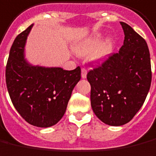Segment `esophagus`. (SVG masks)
I'll return each instance as SVG.
<instances>
[{"label": "esophagus", "mask_w": 156, "mask_h": 156, "mask_svg": "<svg viewBox=\"0 0 156 156\" xmlns=\"http://www.w3.org/2000/svg\"><path fill=\"white\" fill-rule=\"evenodd\" d=\"M87 70L85 69V68H82L81 69V77L85 79L86 77H87Z\"/></svg>", "instance_id": "esophagus-1"}]
</instances>
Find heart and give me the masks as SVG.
I'll return each instance as SVG.
<instances>
[{"instance_id": "obj_1", "label": "heart", "mask_w": 156, "mask_h": 156, "mask_svg": "<svg viewBox=\"0 0 156 156\" xmlns=\"http://www.w3.org/2000/svg\"><path fill=\"white\" fill-rule=\"evenodd\" d=\"M102 35L96 34L89 38L83 40L76 45V52L80 56H88L94 53V58L98 60L103 59L109 55L111 51V43L108 41L101 45Z\"/></svg>"}]
</instances>
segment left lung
<instances>
[{
    "label": "left lung",
    "instance_id": "1",
    "mask_svg": "<svg viewBox=\"0 0 156 156\" xmlns=\"http://www.w3.org/2000/svg\"><path fill=\"white\" fill-rule=\"evenodd\" d=\"M123 46L87 73L91 105L97 117L109 126L129 122L140 109L150 91L152 72L145 40L121 22Z\"/></svg>",
    "mask_w": 156,
    "mask_h": 156
}]
</instances>
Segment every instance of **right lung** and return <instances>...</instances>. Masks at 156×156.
<instances>
[{"instance_id":"add662e5","label":"right lung","mask_w":156,"mask_h":156,"mask_svg":"<svg viewBox=\"0 0 156 156\" xmlns=\"http://www.w3.org/2000/svg\"><path fill=\"white\" fill-rule=\"evenodd\" d=\"M33 24L14 40L6 66V83L12 105L30 125L49 127L64 116L80 68L64 70L28 64L24 45Z\"/></svg>"}]
</instances>
